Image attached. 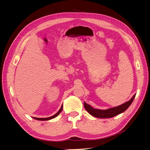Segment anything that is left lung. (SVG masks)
<instances>
[{
  "label": "left lung",
  "instance_id": "8db88e82",
  "mask_svg": "<svg viewBox=\"0 0 150 150\" xmlns=\"http://www.w3.org/2000/svg\"><path fill=\"white\" fill-rule=\"evenodd\" d=\"M135 96L136 94L134 95L129 101L123 103L120 106L108 109V110H105L94 109L89 104L86 103L85 102L84 103V105L86 110L94 117H99V118H109V117H114L117 115L121 114L122 112L126 111L131 105V104L132 103Z\"/></svg>",
  "mask_w": 150,
  "mask_h": 150
}]
</instances>
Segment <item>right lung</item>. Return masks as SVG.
<instances>
[{
  "mask_svg": "<svg viewBox=\"0 0 150 150\" xmlns=\"http://www.w3.org/2000/svg\"><path fill=\"white\" fill-rule=\"evenodd\" d=\"M62 105L61 106V108H60V110H59V111L56 113V114H55L54 115L51 116V117H46V118H38V117H33L34 119L35 120H40V121H47V120H51V119H53L54 118V117H56V116H57L59 115L60 114L61 112L62 111Z\"/></svg>",
  "mask_w": 150,
  "mask_h": 150,
  "instance_id": "1",
  "label": "right lung"
}]
</instances>
